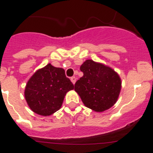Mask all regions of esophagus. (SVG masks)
<instances>
[{"label": "esophagus", "mask_w": 153, "mask_h": 153, "mask_svg": "<svg viewBox=\"0 0 153 153\" xmlns=\"http://www.w3.org/2000/svg\"><path fill=\"white\" fill-rule=\"evenodd\" d=\"M71 82H72L73 84H75V82H76V78H75V76L71 77Z\"/></svg>", "instance_id": "34e87169"}]
</instances>
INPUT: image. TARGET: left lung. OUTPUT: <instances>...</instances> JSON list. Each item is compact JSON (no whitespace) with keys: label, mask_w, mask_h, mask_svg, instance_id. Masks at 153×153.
Returning <instances> with one entry per match:
<instances>
[{"label":"left lung","mask_w":153,"mask_h":153,"mask_svg":"<svg viewBox=\"0 0 153 153\" xmlns=\"http://www.w3.org/2000/svg\"><path fill=\"white\" fill-rule=\"evenodd\" d=\"M80 70L83 76L75 84V90L85 105L99 112L114 105L122 83L113 69L92 60H86Z\"/></svg>","instance_id":"1"}]
</instances>
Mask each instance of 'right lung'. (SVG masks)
<instances>
[{"instance_id":"right-lung-1","label":"right lung","mask_w":153,"mask_h":153,"mask_svg":"<svg viewBox=\"0 0 153 153\" xmlns=\"http://www.w3.org/2000/svg\"><path fill=\"white\" fill-rule=\"evenodd\" d=\"M74 88L65 70L48 64L34 73L26 85L25 99L34 112L47 116L62 107L65 95Z\"/></svg>"}]
</instances>
